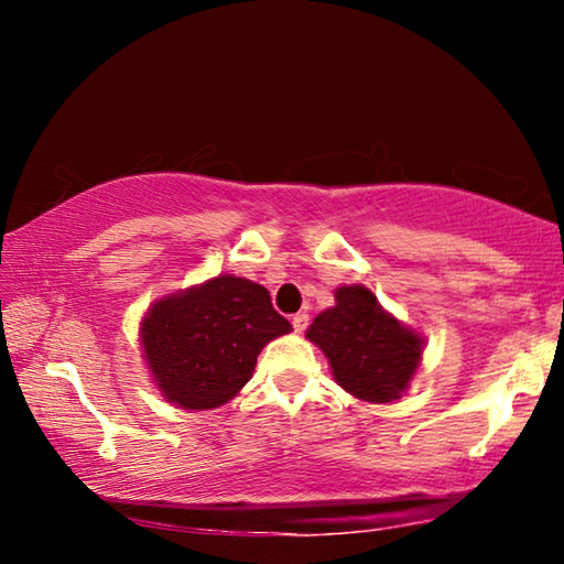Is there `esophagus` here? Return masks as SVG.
Returning a JSON list of instances; mask_svg holds the SVG:
<instances>
[{
    "instance_id": "1",
    "label": "esophagus",
    "mask_w": 564,
    "mask_h": 564,
    "mask_svg": "<svg viewBox=\"0 0 564 564\" xmlns=\"http://www.w3.org/2000/svg\"><path fill=\"white\" fill-rule=\"evenodd\" d=\"M291 323H293V330L295 333H303L305 326H308V313H295Z\"/></svg>"
}]
</instances>
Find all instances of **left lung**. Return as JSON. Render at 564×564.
I'll list each match as a JSON object with an SVG mask.
<instances>
[{"mask_svg":"<svg viewBox=\"0 0 564 564\" xmlns=\"http://www.w3.org/2000/svg\"><path fill=\"white\" fill-rule=\"evenodd\" d=\"M305 338L328 358L336 383L366 403L403 398L425 350V338L360 283L338 285L336 305L313 318Z\"/></svg>","mask_w":564,"mask_h":564,"instance_id":"left-lung-1","label":"left lung"}]
</instances>
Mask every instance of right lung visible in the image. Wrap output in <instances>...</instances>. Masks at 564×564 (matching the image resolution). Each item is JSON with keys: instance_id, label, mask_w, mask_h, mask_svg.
<instances>
[{"instance_id": "1", "label": "right lung", "mask_w": 564, "mask_h": 564, "mask_svg": "<svg viewBox=\"0 0 564 564\" xmlns=\"http://www.w3.org/2000/svg\"><path fill=\"white\" fill-rule=\"evenodd\" d=\"M285 333L291 323L273 311L263 285L221 273L154 301L139 340L166 403L212 410L241 393L259 352Z\"/></svg>"}]
</instances>
